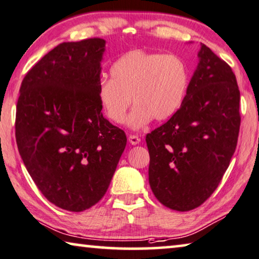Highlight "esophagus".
<instances>
[{"mask_svg":"<svg viewBox=\"0 0 259 259\" xmlns=\"http://www.w3.org/2000/svg\"><path fill=\"white\" fill-rule=\"evenodd\" d=\"M129 142H130L131 145H137V144H140L141 138L138 137V136H136V135H130V136H129Z\"/></svg>","mask_w":259,"mask_h":259,"instance_id":"1","label":"esophagus"}]
</instances>
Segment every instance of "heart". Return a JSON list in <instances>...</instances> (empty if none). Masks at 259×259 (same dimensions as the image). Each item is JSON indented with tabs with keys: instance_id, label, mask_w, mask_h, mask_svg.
Masks as SVG:
<instances>
[{
	"instance_id": "obj_1",
	"label": "heart",
	"mask_w": 259,
	"mask_h": 259,
	"mask_svg": "<svg viewBox=\"0 0 259 259\" xmlns=\"http://www.w3.org/2000/svg\"><path fill=\"white\" fill-rule=\"evenodd\" d=\"M111 79L99 82L96 94L105 116L122 124L131 105L126 124L140 130L151 119L165 121L183 105L188 88V69L176 55H161L143 50L130 51L110 68Z\"/></svg>"
}]
</instances>
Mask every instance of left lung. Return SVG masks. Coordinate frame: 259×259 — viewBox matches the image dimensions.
I'll list each match as a JSON object with an SVG mask.
<instances>
[{"instance_id":"1","label":"left lung","mask_w":259,"mask_h":259,"mask_svg":"<svg viewBox=\"0 0 259 259\" xmlns=\"http://www.w3.org/2000/svg\"><path fill=\"white\" fill-rule=\"evenodd\" d=\"M179 110L146 135L149 183L158 201L187 211L202 204L229 166L240 133V90L233 69L201 44Z\"/></svg>"}]
</instances>
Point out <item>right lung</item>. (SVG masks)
Returning a JSON list of instances; mask_svg holds the SVG:
<instances>
[{
	"mask_svg": "<svg viewBox=\"0 0 259 259\" xmlns=\"http://www.w3.org/2000/svg\"><path fill=\"white\" fill-rule=\"evenodd\" d=\"M105 48L101 38L61 43L19 88V154L38 190L65 210H86L102 199L126 145L96 94Z\"/></svg>",
	"mask_w": 259,
	"mask_h": 259,
	"instance_id": "obj_1",
	"label": "right lung"
}]
</instances>
